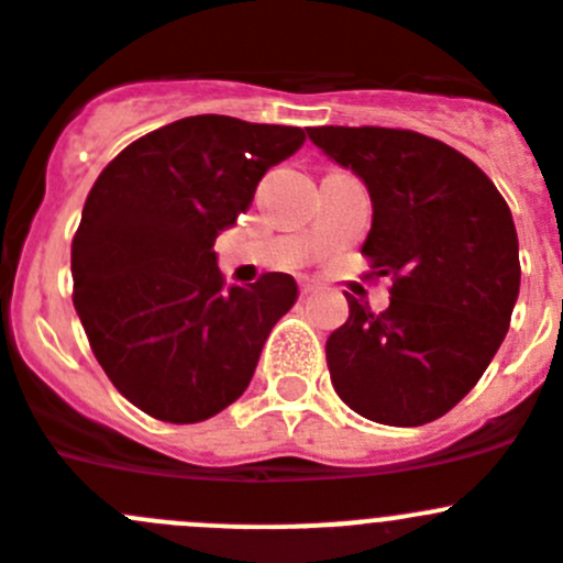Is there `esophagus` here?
I'll return each mask as SVG.
<instances>
[{
  "mask_svg": "<svg viewBox=\"0 0 563 563\" xmlns=\"http://www.w3.org/2000/svg\"><path fill=\"white\" fill-rule=\"evenodd\" d=\"M298 290H301V296H316V292L323 290V285H318V282H309V278H301V285H298Z\"/></svg>",
  "mask_w": 563,
  "mask_h": 563,
  "instance_id": "1",
  "label": "esophagus"
}]
</instances>
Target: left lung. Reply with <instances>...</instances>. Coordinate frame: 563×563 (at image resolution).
<instances>
[{"label": "left lung", "instance_id": "8db88e82", "mask_svg": "<svg viewBox=\"0 0 563 563\" xmlns=\"http://www.w3.org/2000/svg\"><path fill=\"white\" fill-rule=\"evenodd\" d=\"M309 139L365 180L374 220L363 254L390 276V307L349 298L327 340L340 399L363 419L421 427L477 385L510 327L519 240L503 195L472 158L401 128H309Z\"/></svg>", "mask_w": 563, "mask_h": 563}]
</instances>
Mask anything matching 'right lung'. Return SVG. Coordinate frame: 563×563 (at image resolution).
Returning <instances> with one entry per match:
<instances>
[{"label":"right lung","mask_w":563,"mask_h":563,"mask_svg":"<svg viewBox=\"0 0 563 563\" xmlns=\"http://www.w3.org/2000/svg\"><path fill=\"white\" fill-rule=\"evenodd\" d=\"M303 139L200 113L128 144L95 180L71 240V301L113 388L153 419L195 424L240 399L296 303L287 273L225 290L211 247Z\"/></svg>","instance_id":"1"}]
</instances>
